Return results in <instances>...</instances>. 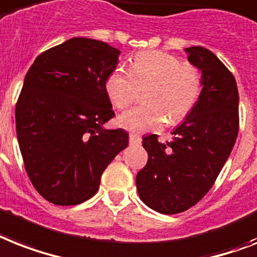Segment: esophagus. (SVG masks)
<instances>
[{"label":"esophagus","instance_id":"34e87169","mask_svg":"<svg viewBox=\"0 0 257 257\" xmlns=\"http://www.w3.org/2000/svg\"><path fill=\"white\" fill-rule=\"evenodd\" d=\"M129 143L135 145V144H140L141 143V137L139 135H136V133H131L129 135Z\"/></svg>","mask_w":257,"mask_h":257}]
</instances>
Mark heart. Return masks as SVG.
<instances>
[{
	"mask_svg": "<svg viewBox=\"0 0 257 257\" xmlns=\"http://www.w3.org/2000/svg\"><path fill=\"white\" fill-rule=\"evenodd\" d=\"M152 81L145 99L149 103L125 110L118 116L122 128L135 132L158 129L166 122L181 121L195 107L202 89L201 72L195 66L181 63L164 51H144L131 62L110 71L105 91L114 107L126 108L136 97V83Z\"/></svg>",
	"mask_w": 257,
	"mask_h": 257,
	"instance_id": "1",
	"label": "heart"
}]
</instances>
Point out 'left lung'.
Returning a JSON list of instances; mask_svg holds the SVG:
<instances>
[{
	"mask_svg": "<svg viewBox=\"0 0 257 257\" xmlns=\"http://www.w3.org/2000/svg\"><path fill=\"white\" fill-rule=\"evenodd\" d=\"M187 60L201 71L202 89L195 107L160 143L144 136L148 162L136 177L141 201L166 215L193 207L207 194L230 157L239 131V92L228 68L210 50L185 49Z\"/></svg>",
	"mask_w": 257,
	"mask_h": 257,
	"instance_id": "8db88e82",
	"label": "left lung"
}]
</instances>
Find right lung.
Here are the masks:
<instances>
[{
	"mask_svg": "<svg viewBox=\"0 0 257 257\" xmlns=\"http://www.w3.org/2000/svg\"><path fill=\"white\" fill-rule=\"evenodd\" d=\"M120 50L91 38H71L37 56L16 105L17 139L27 176L42 197L59 206L92 198L108 165L128 147L105 80Z\"/></svg>",
	"mask_w": 257,
	"mask_h": 257,
	"instance_id": "add662e5",
	"label": "right lung"
}]
</instances>
